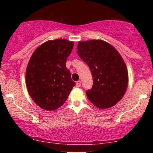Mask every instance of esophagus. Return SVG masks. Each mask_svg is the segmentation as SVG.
Returning <instances> with one entry per match:
<instances>
[{
  "label": "esophagus",
  "instance_id": "1",
  "mask_svg": "<svg viewBox=\"0 0 153 153\" xmlns=\"http://www.w3.org/2000/svg\"><path fill=\"white\" fill-rule=\"evenodd\" d=\"M76 86L77 87H80V86H81V81H77L76 82Z\"/></svg>",
  "mask_w": 153,
  "mask_h": 153
}]
</instances>
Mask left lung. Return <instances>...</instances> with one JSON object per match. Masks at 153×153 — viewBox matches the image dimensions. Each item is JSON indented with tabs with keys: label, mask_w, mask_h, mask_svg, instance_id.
I'll use <instances>...</instances> for the list:
<instances>
[{
	"label": "left lung",
	"mask_w": 153,
	"mask_h": 153,
	"mask_svg": "<svg viewBox=\"0 0 153 153\" xmlns=\"http://www.w3.org/2000/svg\"><path fill=\"white\" fill-rule=\"evenodd\" d=\"M77 54L92 76L93 86L86 92L88 98L98 108L113 107L122 98L128 84V70L120 54L101 40L79 42Z\"/></svg>",
	"instance_id": "left-lung-1"
}]
</instances>
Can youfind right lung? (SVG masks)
Here are the masks:
<instances>
[{
	"instance_id": "1",
	"label": "right lung",
	"mask_w": 153,
	"mask_h": 153,
	"mask_svg": "<svg viewBox=\"0 0 153 153\" xmlns=\"http://www.w3.org/2000/svg\"><path fill=\"white\" fill-rule=\"evenodd\" d=\"M74 45L66 39L48 40L38 46L31 56L25 83L31 98L43 109H57L76 85L66 67Z\"/></svg>"
}]
</instances>
